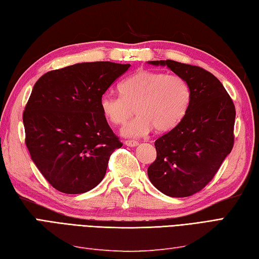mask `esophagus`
Segmentation results:
<instances>
[{"instance_id": "34e87169", "label": "esophagus", "mask_w": 259, "mask_h": 259, "mask_svg": "<svg viewBox=\"0 0 259 259\" xmlns=\"http://www.w3.org/2000/svg\"><path fill=\"white\" fill-rule=\"evenodd\" d=\"M124 144L126 145V146H128V147H136L137 145H138V143L136 141H125Z\"/></svg>"}]
</instances>
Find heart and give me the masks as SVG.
I'll list each match as a JSON object with an SVG mask.
<instances>
[{
  "label": "heart",
  "instance_id": "obj_1",
  "mask_svg": "<svg viewBox=\"0 0 259 259\" xmlns=\"http://www.w3.org/2000/svg\"><path fill=\"white\" fill-rule=\"evenodd\" d=\"M121 97L104 93L100 99L103 116L113 125H123L135 110L136 116L122 128L125 137L137 138L156 128L171 131L186 115L191 101V88L178 74L140 70L118 87Z\"/></svg>",
  "mask_w": 259,
  "mask_h": 259
}]
</instances>
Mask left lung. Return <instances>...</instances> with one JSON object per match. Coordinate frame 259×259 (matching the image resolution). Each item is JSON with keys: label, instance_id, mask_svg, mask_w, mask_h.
I'll use <instances>...</instances> for the list:
<instances>
[{"label": "left lung", "instance_id": "left-lung-1", "mask_svg": "<svg viewBox=\"0 0 259 259\" xmlns=\"http://www.w3.org/2000/svg\"><path fill=\"white\" fill-rule=\"evenodd\" d=\"M148 64L166 66L191 88L184 118L155 142L157 157L148 167V178L169 197H190L209 184L231 153L235 106L220 80L202 68L174 60Z\"/></svg>", "mask_w": 259, "mask_h": 259}]
</instances>
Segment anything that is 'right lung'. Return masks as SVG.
<instances>
[{"instance_id": "obj_1", "label": "right lung", "mask_w": 259, "mask_h": 259, "mask_svg": "<svg viewBox=\"0 0 259 259\" xmlns=\"http://www.w3.org/2000/svg\"><path fill=\"white\" fill-rule=\"evenodd\" d=\"M131 67L81 62L37 80L23 114L30 158L55 189L90 191L104 178L111 154L122 147L100 109V99Z\"/></svg>"}]
</instances>
